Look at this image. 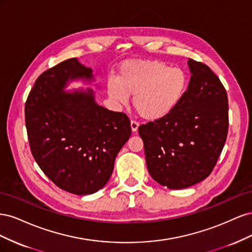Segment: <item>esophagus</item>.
Segmentation results:
<instances>
[{
	"instance_id": "34e87169",
	"label": "esophagus",
	"mask_w": 252,
	"mask_h": 252,
	"mask_svg": "<svg viewBox=\"0 0 252 252\" xmlns=\"http://www.w3.org/2000/svg\"><path fill=\"white\" fill-rule=\"evenodd\" d=\"M130 127H131V130H132L133 132H135L136 130H138V128H139V123H138V122H135V121L131 120V122H130Z\"/></svg>"
}]
</instances>
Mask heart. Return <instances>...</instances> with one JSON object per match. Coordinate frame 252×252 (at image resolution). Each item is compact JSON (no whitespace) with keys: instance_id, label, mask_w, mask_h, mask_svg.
<instances>
[{"instance_id":"b5f03b06","label":"heart","mask_w":252,"mask_h":252,"mask_svg":"<svg viewBox=\"0 0 252 252\" xmlns=\"http://www.w3.org/2000/svg\"><path fill=\"white\" fill-rule=\"evenodd\" d=\"M188 85L186 72L159 60L128 61L121 66L118 80L110 79L107 93L117 106L128 103L140 116L156 121L167 116L184 95Z\"/></svg>"}]
</instances>
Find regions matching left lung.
Segmentation results:
<instances>
[{"label":"left lung","instance_id":"8db88e82","mask_svg":"<svg viewBox=\"0 0 252 252\" xmlns=\"http://www.w3.org/2000/svg\"><path fill=\"white\" fill-rule=\"evenodd\" d=\"M191 78L167 116L139 127L151 178L170 189L192 186L211 173L228 133V97L210 68L189 59Z\"/></svg>","mask_w":252,"mask_h":252}]
</instances>
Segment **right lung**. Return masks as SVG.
<instances>
[{"mask_svg": "<svg viewBox=\"0 0 252 252\" xmlns=\"http://www.w3.org/2000/svg\"><path fill=\"white\" fill-rule=\"evenodd\" d=\"M93 80V70L72 58L44 71L25 104L32 154L42 171L61 188L86 195L105 186L114 159L130 138L123 112L97 105L94 91L65 93L67 82Z\"/></svg>", "mask_w": 252, "mask_h": 252, "instance_id": "obj_1", "label": "right lung"}]
</instances>
